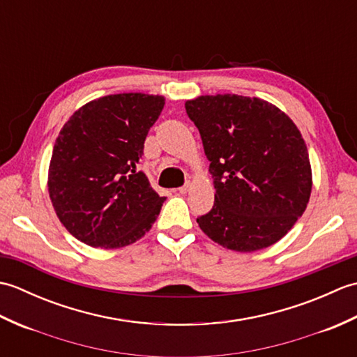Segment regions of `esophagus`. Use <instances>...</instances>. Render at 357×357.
I'll list each match as a JSON object with an SVG mask.
<instances>
[{
  "label": "esophagus",
  "mask_w": 357,
  "mask_h": 357,
  "mask_svg": "<svg viewBox=\"0 0 357 357\" xmlns=\"http://www.w3.org/2000/svg\"><path fill=\"white\" fill-rule=\"evenodd\" d=\"M190 187H192L190 183H185L183 187L178 188V192H179V193H187L188 190H190Z\"/></svg>",
  "instance_id": "1"
}]
</instances>
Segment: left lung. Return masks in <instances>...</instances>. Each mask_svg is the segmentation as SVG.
Segmentation results:
<instances>
[{"mask_svg":"<svg viewBox=\"0 0 357 357\" xmlns=\"http://www.w3.org/2000/svg\"><path fill=\"white\" fill-rule=\"evenodd\" d=\"M201 133L215 206L196 222L234 252L275 244L302 216L312 193V165L299 128L259 98L206 95L185 102Z\"/></svg>","mask_w":357,"mask_h":357,"instance_id":"8db88e82","label":"left lung"}]
</instances>
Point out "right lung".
<instances>
[{"label": "right lung", "instance_id": "1", "mask_svg": "<svg viewBox=\"0 0 357 357\" xmlns=\"http://www.w3.org/2000/svg\"><path fill=\"white\" fill-rule=\"evenodd\" d=\"M164 96L119 93L82 105L59 132L49 167V195L72 236L95 248H121L146 234L164 196L138 170L144 141Z\"/></svg>", "mask_w": 357, "mask_h": 357}]
</instances>
